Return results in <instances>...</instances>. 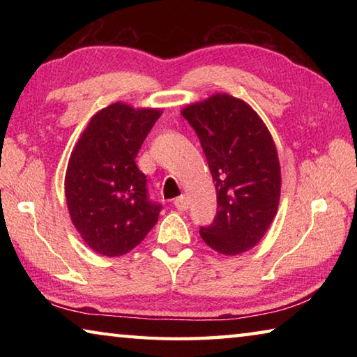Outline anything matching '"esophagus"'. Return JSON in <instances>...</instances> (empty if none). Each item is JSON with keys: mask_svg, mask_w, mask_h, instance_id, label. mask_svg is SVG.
I'll return each instance as SVG.
<instances>
[{"mask_svg": "<svg viewBox=\"0 0 357 357\" xmlns=\"http://www.w3.org/2000/svg\"><path fill=\"white\" fill-rule=\"evenodd\" d=\"M174 206H176L179 211H185L189 208V198H187V195H181L178 198H174Z\"/></svg>", "mask_w": 357, "mask_h": 357, "instance_id": "1", "label": "esophagus"}]
</instances>
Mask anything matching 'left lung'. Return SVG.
Segmentation results:
<instances>
[{"instance_id": "left-lung-1", "label": "left lung", "mask_w": 357, "mask_h": 357, "mask_svg": "<svg viewBox=\"0 0 357 357\" xmlns=\"http://www.w3.org/2000/svg\"><path fill=\"white\" fill-rule=\"evenodd\" d=\"M181 114L200 138L217 190V215L200 234L222 255L255 247L280 200V162L273 135L243 99L217 93Z\"/></svg>"}]
</instances>
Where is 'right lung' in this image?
Returning <instances> with one entry per match:
<instances>
[{
	"mask_svg": "<svg viewBox=\"0 0 357 357\" xmlns=\"http://www.w3.org/2000/svg\"><path fill=\"white\" fill-rule=\"evenodd\" d=\"M160 108L124 102L102 108L78 138L64 178L70 220L89 249L121 257L142 243L159 219L135 157Z\"/></svg>",
	"mask_w": 357,
	"mask_h": 357,
	"instance_id": "add662e5",
	"label": "right lung"
}]
</instances>
